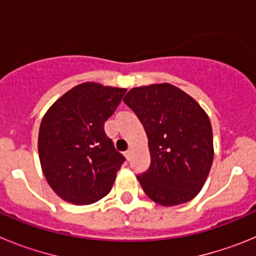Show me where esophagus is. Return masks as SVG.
Wrapping results in <instances>:
<instances>
[{
    "mask_svg": "<svg viewBox=\"0 0 256 256\" xmlns=\"http://www.w3.org/2000/svg\"><path fill=\"white\" fill-rule=\"evenodd\" d=\"M124 156L126 158V160H130V156H132V151H130V150L126 151V152H124Z\"/></svg>",
    "mask_w": 256,
    "mask_h": 256,
    "instance_id": "34e87169",
    "label": "esophagus"
}]
</instances>
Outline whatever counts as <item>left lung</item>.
<instances>
[{
  "instance_id": "8db88e82",
  "label": "left lung",
  "mask_w": 256,
  "mask_h": 256,
  "mask_svg": "<svg viewBox=\"0 0 256 256\" xmlns=\"http://www.w3.org/2000/svg\"><path fill=\"white\" fill-rule=\"evenodd\" d=\"M123 101L148 134L150 168L137 176L144 194L162 206L192 200L214 159L212 123L204 108L169 83L132 88Z\"/></svg>"
}]
</instances>
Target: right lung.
Instances as JSON below:
<instances>
[{
  "label": "right lung",
  "mask_w": 256,
  "mask_h": 256,
  "mask_svg": "<svg viewBox=\"0 0 256 256\" xmlns=\"http://www.w3.org/2000/svg\"><path fill=\"white\" fill-rule=\"evenodd\" d=\"M126 88L78 84L52 104L40 122L38 154L47 183L62 200L94 204L108 195L124 162L104 126Z\"/></svg>",
  "instance_id": "right-lung-1"
}]
</instances>
